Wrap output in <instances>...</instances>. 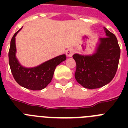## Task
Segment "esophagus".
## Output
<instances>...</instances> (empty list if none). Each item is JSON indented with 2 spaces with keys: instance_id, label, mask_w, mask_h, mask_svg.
<instances>
[{
  "instance_id": "34e87169",
  "label": "esophagus",
  "mask_w": 128,
  "mask_h": 128,
  "mask_svg": "<svg viewBox=\"0 0 128 128\" xmlns=\"http://www.w3.org/2000/svg\"><path fill=\"white\" fill-rule=\"evenodd\" d=\"M74 50L73 48H69L68 50H66V56H68V57H72V55L74 54Z\"/></svg>"
}]
</instances>
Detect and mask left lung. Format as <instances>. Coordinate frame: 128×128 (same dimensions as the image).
Segmentation results:
<instances>
[{
  "mask_svg": "<svg viewBox=\"0 0 128 128\" xmlns=\"http://www.w3.org/2000/svg\"><path fill=\"white\" fill-rule=\"evenodd\" d=\"M105 38L98 39L95 52L91 55L74 54L75 78L83 87L96 89L111 82L117 71L120 48L113 33L104 27Z\"/></svg>",
  "mask_w": 128,
  "mask_h": 128,
  "instance_id": "obj_1",
  "label": "left lung"
}]
</instances>
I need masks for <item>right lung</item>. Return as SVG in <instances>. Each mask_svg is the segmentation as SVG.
I'll return each instance as SVG.
<instances>
[{"label":"right lung","instance_id":"add662e5","mask_svg":"<svg viewBox=\"0 0 128 128\" xmlns=\"http://www.w3.org/2000/svg\"><path fill=\"white\" fill-rule=\"evenodd\" d=\"M19 30L15 33L10 41L9 49V65L16 82L22 87L31 90H41L51 82L56 67L64 60L66 56L62 54L44 62L38 66L26 68L21 65L16 56V36Z\"/></svg>","mask_w":128,"mask_h":128}]
</instances>
